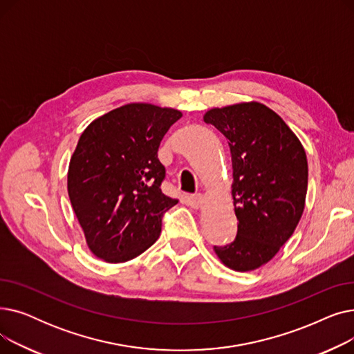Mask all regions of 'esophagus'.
<instances>
[{"label":"esophagus","instance_id":"obj_1","mask_svg":"<svg viewBox=\"0 0 354 354\" xmlns=\"http://www.w3.org/2000/svg\"><path fill=\"white\" fill-rule=\"evenodd\" d=\"M187 201H188V205L191 208H199L202 205V195H199V194L189 195Z\"/></svg>","mask_w":354,"mask_h":354}]
</instances>
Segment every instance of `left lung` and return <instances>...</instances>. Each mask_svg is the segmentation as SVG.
I'll list each match as a JSON object with an SVG mask.
<instances>
[{
	"instance_id": "8db88e82",
	"label": "left lung",
	"mask_w": 354,
	"mask_h": 354,
	"mask_svg": "<svg viewBox=\"0 0 354 354\" xmlns=\"http://www.w3.org/2000/svg\"><path fill=\"white\" fill-rule=\"evenodd\" d=\"M203 122L228 139L236 236L215 254L235 271L267 264L303 215L308 166L292 130L267 106L250 102L211 109Z\"/></svg>"
}]
</instances>
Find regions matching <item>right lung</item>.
I'll use <instances>...</instances> for the list:
<instances>
[{
    "label": "right lung",
    "instance_id": "right-lung-1",
    "mask_svg": "<svg viewBox=\"0 0 354 354\" xmlns=\"http://www.w3.org/2000/svg\"><path fill=\"white\" fill-rule=\"evenodd\" d=\"M179 110L130 103L93 120L67 175L71 207L90 251L106 263L129 261L153 245L162 218L178 201L162 194L160 140Z\"/></svg>",
    "mask_w": 354,
    "mask_h": 354
}]
</instances>
